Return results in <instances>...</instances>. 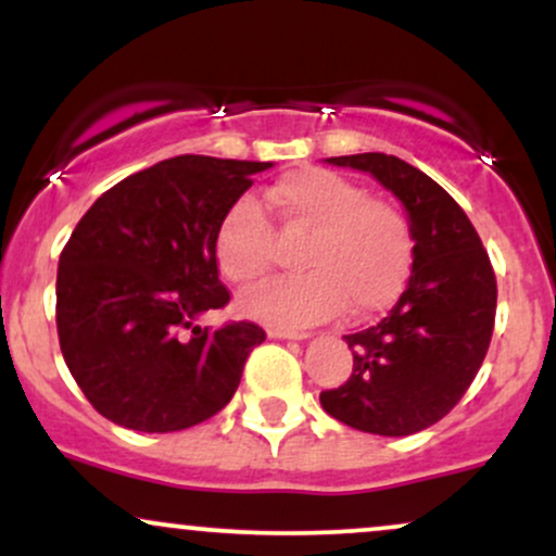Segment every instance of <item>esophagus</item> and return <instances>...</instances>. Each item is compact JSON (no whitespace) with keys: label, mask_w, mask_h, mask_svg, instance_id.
Instances as JSON below:
<instances>
[{"label":"esophagus","mask_w":556,"mask_h":556,"mask_svg":"<svg viewBox=\"0 0 556 556\" xmlns=\"http://www.w3.org/2000/svg\"><path fill=\"white\" fill-rule=\"evenodd\" d=\"M271 340H305L308 331H298V329H282V327H271L269 329Z\"/></svg>","instance_id":"esophagus-1"}]
</instances>
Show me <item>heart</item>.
<instances>
[{
	"label": "heart",
	"instance_id": "b5f03b06",
	"mask_svg": "<svg viewBox=\"0 0 556 556\" xmlns=\"http://www.w3.org/2000/svg\"><path fill=\"white\" fill-rule=\"evenodd\" d=\"M264 206L282 229H308L298 253L305 271L248 292L240 303L248 316L279 327L324 321L344 305L353 316H368L387 308L410 277V216L340 172H287L266 188ZM271 245V222L253 198L235 201L216 225V264L235 285H253L269 271Z\"/></svg>",
	"mask_w": 556,
	"mask_h": 556
}]
</instances>
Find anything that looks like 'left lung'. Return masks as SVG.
Wrapping results in <instances>:
<instances>
[{
  "label": "left lung",
  "mask_w": 556,
  "mask_h": 556,
  "mask_svg": "<svg viewBox=\"0 0 556 556\" xmlns=\"http://www.w3.org/2000/svg\"><path fill=\"white\" fill-rule=\"evenodd\" d=\"M368 172L407 208L413 274L376 327L348 334L353 374L321 392L331 418L379 437H410L442 420L473 384L494 331L496 277L476 227L429 175L387 154L331 156Z\"/></svg>",
  "instance_id": "8db88e82"
}]
</instances>
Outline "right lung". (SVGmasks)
<instances>
[{"mask_svg":"<svg viewBox=\"0 0 556 556\" xmlns=\"http://www.w3.org/2000/svg\"><path fill=\"white\" fill-rule=\"evenodd\" d=\"M269 162L185 154L125 177L83 214L56 269V334L96 410L132 431L167 433L232 400L253 321L201 327L225 308L214 256L219 219Z\"/></svg>","mask_w":556,"mask_h":556,"instance_id":"1","label":"right lung"}]
</instances>
